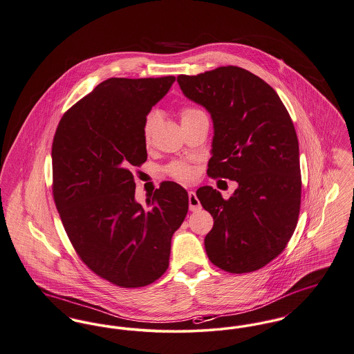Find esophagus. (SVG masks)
I'll list each match as a JSON object with an SVG mask.
<instances>
[{
  "instance_id": "obj_1",
  "label": "esophagus",
  "mask_w": 354,
  "mask_h": 354,
  "mask_svg": "<svg viewBox=\"0 0 354 354\" xmlns=\"http://www.w3.org/2000/svg\"><path fill=\"white\" fill-rule=\"evenodd\" d=\"M188 196L189 209H190L192 212H197V211H200V209H201V204H200V200H198V198H197V196H196V192L189 190Z\"/></svg>"
}]
</instances>
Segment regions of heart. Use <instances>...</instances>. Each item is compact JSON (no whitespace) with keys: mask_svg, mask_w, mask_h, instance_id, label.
<instances>
[{"mask_svg":"<svg viewBox=\"0 0 354 354\" xmlns=\"http://www.w3.org/2000/svg\"><path fill=\"white\" fill-rule=\"evenodd\" d=\"M197 113V110H193V109H185L183 110L181 113V118H188L189 115ZM157 114L156 113H150L146 119H145V123H143V138L146 143H150L151 141V137H153V133H154V129H156V124H157ZM167 171L170 176H173L174 178L180 180V181H189L193 178V170L192 167L185 164H181V162H174L171 165L167 167Z\"/></svg>","mask_w":354,"mask_h":354,"instance_id":"b5f03b06","label":"heart"}]
</instances>
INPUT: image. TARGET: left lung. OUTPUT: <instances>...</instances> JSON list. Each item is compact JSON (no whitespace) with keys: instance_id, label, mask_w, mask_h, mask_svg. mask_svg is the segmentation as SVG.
Returning <instances> with one entry per match:
<instances>
[{"instance_id":"left-lung-1","label":"left lung","mask_w":354,"mask_h":354,"mask_svg":"<svg viewBox=\"0 0 354 354\" xmlns=\"http://www.w3.org/2000/svg\"><path fill=\"white\" fill-rule=\"evenodd\" d=\"M177 82L212 118L208 176L237 183L228 200L212 187L196 192L213 216L207 255L228 272L257 271L286 248L299 216L302 180L292 120L275 90L244 68L218 67L180 75Z\"/></svg>"}]
</instances>
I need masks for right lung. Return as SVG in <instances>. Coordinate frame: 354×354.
I'll return each mask as SVG.
<instances>
[{
	"instance_id": "obj_1",
	"label": "right lung",
	"mask_w": 354,
	"mask_h": 354,
	"mask_svg": "<svg viewBox=\"0 0 354 354\" xmlns=\"http://www.w3.org/2000/svg\"><path fill=\"white\" fill-rule=\"evenodd\" d=\"M174 80L110 77L72 106L53 138V198L64 230L87 267L120 287L165 272L171 236L188 213V192L173 181L140 204L131 173L147 160L145 119Z\"/></svg>"
}]
</instances>
